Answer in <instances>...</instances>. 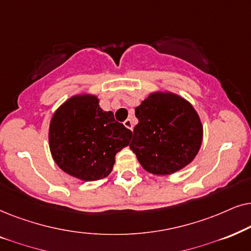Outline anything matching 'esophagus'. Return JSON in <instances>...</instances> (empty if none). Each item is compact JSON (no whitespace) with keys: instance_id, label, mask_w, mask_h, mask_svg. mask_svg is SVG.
<instances>
[{"instance_id":"34e87169","label":"esophagus","mask_w":251,"mask_h":251,"mask_svg":"<svg viewBox=\"0 0 251 251\" xmlns=\"http://www.w3.org/2000/svg\"><path fill=\"white\" fill-rule=\"evenodd\" d=\"M124 125H125V127H126V128L131 129V131L133 129V122H132V120L129 119V118H128V119H126L125 122H124Z\"/></svg>"}]
</instances>
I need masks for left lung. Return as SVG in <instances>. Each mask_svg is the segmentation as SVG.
I'll use <instances>...</instances> for the list:
<instances>
[{
  "instance_id": "8db88e82",
  "label": "left lung",
  "mask_w": 251,
  "mask_h": 251,
  "mask_svg": "<svg viewBox=\"0 0 251 251\" xmlns=\"http://www.w3.org/2000/svg\"><path fill=\"white\" fill-rule=\"evenodd\" d=\"M139 119L129 148L147 172L170 176L189 165L201 148L203 125L190 102L156 91L135 108Z\"/></svg>"
}]
</instances>
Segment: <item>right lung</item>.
Wrapping results in <instances>:
<instances>
[{
	"label": "right lung",
	"mask_w": 251,
	"mask_h": 251,
	"mask_svg": "<svg viewBox=\"0 0 251 251\" xmlns=\"http://www.w3.org/2000/svg\"><path fill=\"white\" fill-rule=\"evenodd\" d=\"M95 94L73 95L53 112L49 124V149L66 175L98 181L111 173L116 153L129 145L132 132L103 111Z\"/></svg>",
	"instance_id": "right-lung-1"
}]
</instances>
